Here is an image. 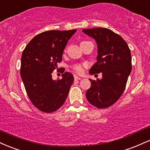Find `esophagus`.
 <instances>
[{
    "label": "esophagus",
    "mask_w": 150,
    "mask_h": 150,
    "mask_svg": "<svg viewBox=\"0 0 150 150\" xmlns=\"http://www.w3.org/2000/svg\"><path fill=\"white\" fill-rule=\"evenodd\" d=\"M74 79L75 80H81V79H82L81 78V77H79L78 76L74 75Z\"/></svg>",
    "instance_id": "34e87169"
}]
</instances>
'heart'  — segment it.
<instances>
[{
    "mask_svg": "<svg viewBox=\"0 0 150 150\" xmlns=\"http://www.w3.org/2000/svg\"><path fill=\"white\" fill-rule=\"evenodd\" d=\"M74 70L77 73L79 74H81L83 71V67L81 64H78V65H76V66L74 67Z\"/></svg>",
    "mask_w": 150,
    "mask_h": 150,
    "instance_id": "1",
    "label": "heart"
}]
</instances>
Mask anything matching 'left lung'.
<instances>
[{
  "mask_svg": "<svg viewBox=\"0 0 150 150\" xmlns=\"http://www.w3.org/2000/svg\"><path fill=\"white\" fill-rule=\"evenodd\" d=\"M82 31L98 45L97 62L89 73L103 74L101 79H89L91 86L86 91V98L97 108H107L124 92L132 69L131 50L124 38L112 30L99 27Z\"/></svg>",
  "mask_w": 150,
  "mask_h": 150,
  "instance_id": "8db88e82",
  "label": "left lung"
}]
</instances>
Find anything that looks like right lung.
Wrapping results in <instances>:
<instances>
[{
    "instance_id": "right-lung-1",
    "label": "right lung",
    "mask_w": 150,
    "mask_h": 150,
    "mask_svg": "<svg viewBox=\"0 0 150 150\" xmlns=\"http://www.w3.org/2000/svg\"><path fill=\"white\" fill-rule=\"evenodd\" d=\"M76 31L51 30L40 33L23 51L21 77L31 102L42 112L51 113L57 110L67 98L74 76L64 72L60 80H53L52 73L62 59L63 51Z\"/></svg>"
}]
</instances>
